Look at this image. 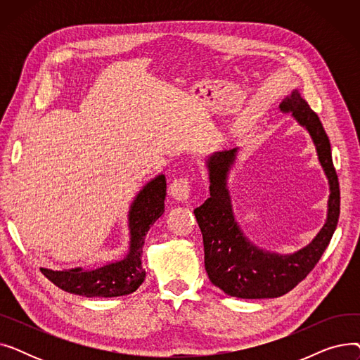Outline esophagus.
<instances>
[{"mask_svg": "<svg viewBox=\"0 0 360 360\" xmlns=\"http://www.w3.org/2000/svg\"><path fill=\"white\" fill-rule=\"evenodd\" d=\"M169 193L176 201L184 202L191 194V181L188 178H178L169 186Z\"/></svg>", "mask_w": 360, "mask_h": 360, "instance_id": "34e87169", "label": "esophagus"}]
</instances>
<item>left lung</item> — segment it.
I'll return each instance as SVG.
<instances>
[{
	"instance_id": "8db88e82",
	"label": "left lung",
	"mask_w": 360,
	"mask_h": 360,
	"mask_svg": "<svg viewBox=\"0 0 360 360\" xmlns=\"http://www.w3.org/2000/svg\"><path fill=\"white\" fill-rule=\"evenodd\" d=\"M280 109L292 110V115L309 131L316 146L319 162L330 182L328 217L312 243L296 254L277 255L259 251L238 228L226 188V176L235 160L236 148L214 155L209 162L210 198L197 207L194 214L202 233L205 271L214 286L233 297H278L290 292L314 270L337 228L340 186L327 132L297 90L280 103Z\"/></svg>"
}]
</instances>
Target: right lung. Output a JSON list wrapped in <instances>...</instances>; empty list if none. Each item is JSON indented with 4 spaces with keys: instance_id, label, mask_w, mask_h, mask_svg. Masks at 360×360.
<instances>
[{
    "instance_id": "1",
    "label": "right lung",
    "mask_w": 360,
    "mask_h": 360,
    "mask_svg": "<svg viewBox=\"0 0 360 360\" xmlns=\"http://www.w3.org/2000/svg\"><path fill=\"white\" fill-rule=\"evenodd\" d=\"M165 175L150 181L136 197L129 210V252L122 261L91 271L82 269L65 271L41 269L42 274L56 288L86 297H115L136 292L146 277L141 266L146 235L150 226L165 213Z\"/></svg>"
}]
</instances>
